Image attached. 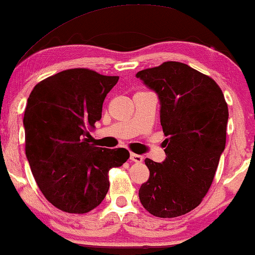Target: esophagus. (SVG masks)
<instances>
[{"instance_id":"obj_1","label":"esophagus","mask_w":255,"mask_h":255,"mask_svg":"<svg viewBox=\"0 0 255 255\" xmlns=\"http://www.w3.org/2000/svg\"><path fill=\"white\" fill-rule=\"evenodd\" d=\"M130 160L134 162H141L142 161V156L139 154H135V153H131L130 154Z\"/></svg>"}]
</instances>
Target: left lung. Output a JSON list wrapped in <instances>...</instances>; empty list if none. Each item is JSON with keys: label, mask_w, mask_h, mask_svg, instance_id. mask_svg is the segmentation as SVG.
Masks as SVG:
<instances>
[{"label": "left lung", "mask_w": 255, "mask_h": 255, "mask_svg": "<svg viewBox=\"0 0 255 255\" xmlns=\"http://www.w3.org/2000/svg\"><path fill=\"white\" fill-rule=\"evenodd\" d=\"M160 101L166 159H146L147 182L139 200L161 218L186 215L210 188L226 142L229 110L222 89L211 78L186 64L167 61L135 74Z\"/></svg>", "instance_id": "8db88e82"}]
</instances>
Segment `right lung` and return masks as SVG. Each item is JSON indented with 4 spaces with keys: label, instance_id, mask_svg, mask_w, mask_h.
Listing matches in <instances>:
<instances>
[{
    "label": "right lung",
    "instance_id": "obj_1",
    "mask_svg": "<svg viewBox=\"0 0 255 255\" xmlns=\"http://www.w3.org/2000/svg\"><path fill=\"white\" fill-rule=\"evenodd\" d=\"M118 79L67 69L40 81L27 99V161L41 193L62 211L86 214L100 205L109 190V170L130 158L125 148L90 144L88 132L102 117L104 99Z\"/></svg>",
    "mask_w": 255,
    "mask_h": 255
}]
</instances>
